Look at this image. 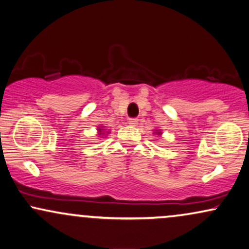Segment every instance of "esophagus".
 Returning a JSON list of instances; mask_svg holds the SVG:
<instances>
[{"instance_id": "esophagus-1", "label": "esophagus", "mask_w": 249, "mask_h": 249, "mask_svg": "<svg viewBox=\"0 0 249 249\" xmlns=\"http://www.w3.org/2000/svg\"><path fill=\"white\" fill-rule=\"evenodd\" d=\"M138 122H139V119H138V118H130V119H128V124L132 125V126H135V125L138 124Z\"/></svg>"}]
</instances>
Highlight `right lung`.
Instances as JSON below:
<instances>
[{"mask_svg":"<svg viewBox=\"0 0 249 249\" xmlns=\"http://www.w3.org/2000/svg\"><path fill=\"white\" fill-rule=\"evenodd\" d=\"M99 130H101V128H99ZM100 132H101V131H100Z\"/></svg>","mask_w":249,"mask_h":249,"instance_id":"add662e5","label":"right lung"}]
</instances>
